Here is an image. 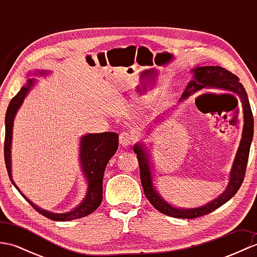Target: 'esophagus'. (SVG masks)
<instances>
[{
    "mask_svg": "<svg viewBox=\"0 0 257 257\" xmlns=\"http://www.w3.org/2000/svg\"><path fill=\"white\" fill-rule=\"evenodd\" d=\"M119 143L122 146H130L134 143V136L129 133H121L119 136Z\"/></svg>",
    "mask_w": 257,
    "mask_h": 257,
    "instance_id": "esophagus-1",
    "label": "esophagus"
}]
</instances>
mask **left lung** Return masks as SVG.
Wrapping results in <instances>:
<instances>
[{
  "instance_id": "1",
  "label": "left lung",
  "mask_w": 257,
  "mask_h": 257,
  "mask_svg": "<svg viewBox=\"0 0 257 257\" xmlns=\"http://www.w3.org/2000/svg\"><path fill=\"white\" fill-rule=\"evenodd\" d=\"M193 73L194 79L192 81H190V84L187 87V90L183 92L182 98L188 97L190 95L191 89L195 91L204 88V87H212V88H221L227 91H232L239 97V99H241L242 102L244 114V128L241 144H239L236 158L235 160H234L233 168L230 174V183H228L224 193L220 195L219 198L215 199L214 201L210 202L209 204L201 207H196V209H177V207H173L172 205L167 203V202L156 192L154 183H152V174L150 170L148 155L146 154V150L143 148V146H135L134 151L135 154L137 155L140 169V180L141 184H143L146 198L148 199L150 203L159 212L168 216L178 217V219H195V217L209 214V213L216 210L217 207H220L224 203H226L232 196L235 195L238 189L241 188L245 177V172H246L250 143H252L254 133V119L252 109H250V105L247 98V94L246 91H245L243 85L239 83V79L236 75H234L230 70L220 66L196 67L193 69Z\"/></svg>"
}]
</instances>
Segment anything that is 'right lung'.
<instances>
[{
  "label": "right lung",
  "instance_id": "1",
  "mask_svg": "<svg viewBox=\"0 0 257 257\" xmlns=\"http://www.w3.org/2000/svg\"><path fill=\"white\" fill-rule=\"evenodd\" d=\"M34 80L29 79L27 84L22 87L21 90L16 94L12 100L10 101L7 114H5V140H4V159L5 166L9 173L11 181L15 185L11 174V141H12V129L13 120L18 109L23 102L27 92L31 89ZM118 138L119 136L116 133H102V134H89L81 138L80 141V163L81 169L85 177L88 181V189H87V195L83 203L76 207L75 210L63 214H56L45 210H42L26 198L21 192L19 188H15L20 191V193L24 196V199L34 207V209L41 213L42 215L46 216L47 219L53 221H70L79 217L87 216L94 212L98 206L100 205L102 200V178L103 172L108 161L114 155L118 149Z\"/></svg>",
  "mask_w": 257,
  "mask_h": 257
}]
</instances>
